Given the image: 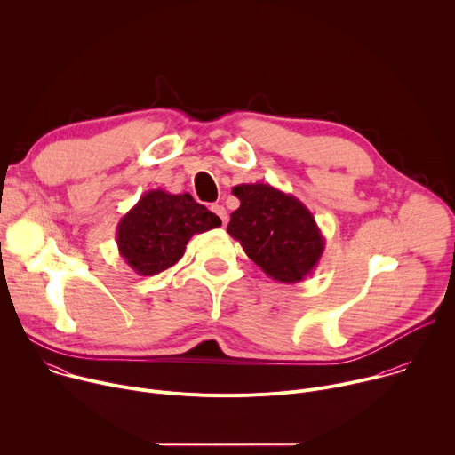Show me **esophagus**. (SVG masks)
<instances>
[{"instance_id":"1","label":"esophagus","mask_w":455,"mask_h":455,"mask_svg":"<svg viewBox=\"0 0 455 455\" xmlns=\"http://www.w3.org/2000/svg\"><path fill=\"white\" fill-rule=\"evenodd\" d=\"M211 211H212L216 216H220V220L223 221V225L227 223V220H228V214H227V209H225L223 205H211Z\"/></svg>"}]
</instances>
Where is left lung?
<instances>
[{
  "instance_id": "1",
  "label": "left lung",
  "mask_w": 455,
  "mask_h": 455,
  "mask_svg": "<svg viewBox=\"0 0 455 455\" xmlns=\"http://www.w3.org/2000/svg\"><path fill=\"white\" fill-rule=\"evenodd\" d=\"M232 194L241 205L227 232L268 277L295 284L316 268L326 239L300 200L270 183H241Z\"/></svg>"
}]
</instances>
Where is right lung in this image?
<instances>
[{
    "label": "right lung",
    "instance_id": "right-lung-1",
    "mask_svg": "<svg viewBox=\"0 0 455 455\" xmlns=\"http://www.w3.org/2000/svg\"><path fill=\"white\" fill-rule=\"evenodd\" d=\"M221 227V220L194 202L188 192L153 188L125 212L116 227V246L139 275H156L178 263L194 234Z\"/></svg>",
    "mask_w": 455,
    "mask_h": 455
}]
</instances>
